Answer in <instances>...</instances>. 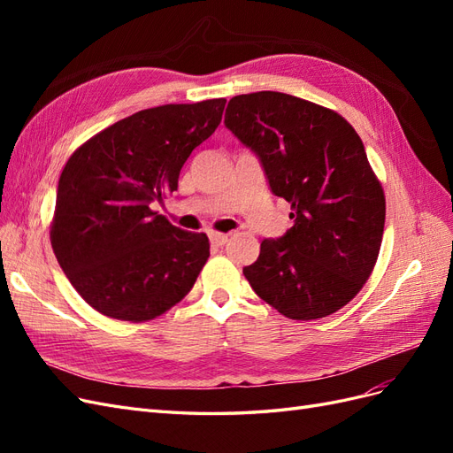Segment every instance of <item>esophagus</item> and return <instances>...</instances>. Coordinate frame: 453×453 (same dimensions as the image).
<instances>
[{
  "mask_svg": "<svg viewBox=\"0 0 453 453\" xmlns=\"http://www.w3.org/2000/svg\"><path fill=\"white\" fill-rule=\"evenodd\" d=\"M210 240L213 245H225L228 242V234H223V232H211Z\"/></svg>",
  "mask_w": 453,
  "mask_h": 453,
  "instance_id": "esophagus-1",
  "label": "esophagus"
}]
</instances>
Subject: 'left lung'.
Instances as JSON below:
<instances>
[{
    "label": "left lung",
    "instance_id": "1",
    "mask_svg": "<svg viewBox=\"0 0 453 453\" xmlns=\"http://www.w3.org/2000/svg\"><path fill=\"white\" fill-rule=\"evenodd\" d=\"M225 125L258 155L295 221L260 243L245 280L289 319L344 308L374 270L386 223V195L357 132L333 109L270 90L234 96Z\"/></svg>",
    "mask_w": 453,
    "mask_h": 453
}]
</instances>
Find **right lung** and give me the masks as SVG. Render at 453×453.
Wrapping results in <instances>:
<instances>
[{"mask_svg": "<svg viewBox=\"0 0 453 453\" xmlns=\"http://www.w3.org/2000/svg\"><path fill=\"white\" fill-rule=\"evenodd\" d=\"M226 100L143 109L92 135L62 170L50 245L85 303L142 323L188 295L208 263L203 232L173 226L150 205L177 190L193 149L223 119Z\"/></svg>", "mask_w": 453, "mask_h": 453, "instance_id": "obj_1", "label": "right lung"}]
</instances>
